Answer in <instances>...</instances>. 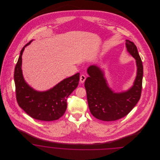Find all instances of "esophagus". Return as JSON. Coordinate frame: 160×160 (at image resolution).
Here are the masks:
<instances>
[{
    "mask_svg": "<svg viewBox=\"0 0 160 160\" xmlns=\"http://www.w3.org/2000/svg\"><path fill=\"white\" fill-rule=\"evenodd\" d=\"M86 80V76L84 75H81V76L80 77V81L82 83H83Z\"/></svg>",
    "mask_w": 160,
    "mask_h": 160,
    "instance_id": "esophagus-1",
    "label": "esophagus"
}]
</instances>
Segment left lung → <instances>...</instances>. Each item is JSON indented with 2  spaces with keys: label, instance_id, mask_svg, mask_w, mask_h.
I'll return each instance as SVG.
<instances>
[{
  "label": "left lung",
  "instance_id": "8db88e82",
  "mask_svg": "<svg viewBox=\"0 0 160 160\" xmlns=\"http://www.w3.org/2000/svg\"><path fill=\"white\" fill-rule=\"evenodd\" d=\"M127 52L135 59L137 74L133 85L127 91L115 92L109 86L102 69L92 65L87 69L88 77L84 82L88 106L92 114L103 121H114L127 116L140 98L143 67L137 47L127 39Z\"/></svg>",
  "mask_w": 160,
  "mask_h": 160
}]
</instances>
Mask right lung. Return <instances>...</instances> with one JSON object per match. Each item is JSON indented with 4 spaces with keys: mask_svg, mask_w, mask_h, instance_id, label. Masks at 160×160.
I'll return each instance as SVG.
<instances>
[{
    "mask_svg": "<svg viewBox=\"0 0 160 160\" xmlns=\"http://www.w3.org/2000/svg\"><path fill=\"white\" fill-rule=\"evenodd\" d=\"M32 41L23 47L15 65L14 82L17 101L19 106L31 118L46 122L55 121L65 113L67 107V99L76 89L80 73L63 79L46 91L35 90L26 82L22 69L24 50Z\"/></svg>",
    "mask_w": 160,
    "mask_h": 160,
    "instance_id": "right-lung-1",
    "label": "right lung"
}]
</instances>
